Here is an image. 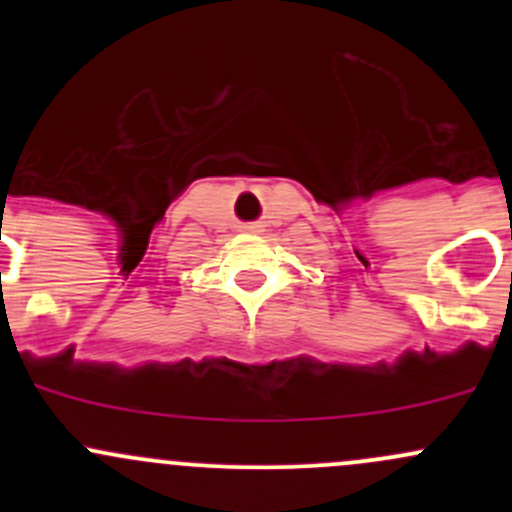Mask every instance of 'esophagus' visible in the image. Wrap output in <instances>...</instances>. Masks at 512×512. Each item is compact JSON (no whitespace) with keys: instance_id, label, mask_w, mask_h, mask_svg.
Here are the masks:
<instances>
[{"instance_id":"esophagus-1","label":"esophagus","mask_w":512,"mask_h":512,"mask_svg":"<svg viewBox=\"0 0 512 512\" xmlns=\"http://www.w3.org/2000/svg\"><path fill=\"white\" fill-rule=\"evenodd\" d=\"M247 230H250V232H257V225H250V227H247Z\"/></svg>"}]
</instances>
